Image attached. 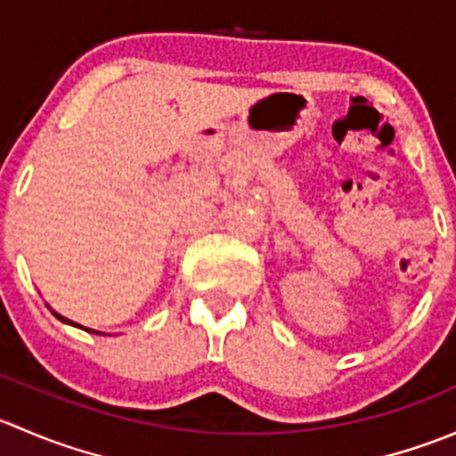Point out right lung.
I'll list each match as a JSON object with an SVG mask.
<instances>
[{"instance_id":"1","label":"right lung","mask_w":456,"mask_h":456,"mask_svg":"<svg viewBox=\"0 0 456 456\" xmlns=\"http://www.w3.org/2000/svg\"><path fill=\"white\" fill-rule=\"evenodd\" d=\"M53 314H54V311H53ZM54 315H57V317H59V320H61V322H66V324H72V326H79V324H75V322H70V320H66V317H61V315H59V314H54ZM92 333H94V330H92Z\"/></svg>"}]
</instances>
